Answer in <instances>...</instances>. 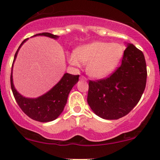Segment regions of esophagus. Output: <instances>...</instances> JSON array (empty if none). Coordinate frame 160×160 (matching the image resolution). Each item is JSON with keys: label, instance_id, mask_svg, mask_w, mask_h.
Returning a JSON list of instances; mask_svg holds the SVG:
<instances>
[{"label": "esophagus", "instance_id": "obj_1", "mask_svg": "<svg viewBox=\"0 0 160 160\" xmlns=\"http://www.w3.org/2000/svg\"><path fill=\"white\" fill-rule=\"evenodd\" d=\"M80 80H84V81H86V78H85V77L82 76H82H80Z\"/></svg>", "mask_w": 160, "mask_h": 160}]
</instances>
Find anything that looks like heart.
<instances>
[{
	"mask_svg": "<svg viewBox=\"0 0 160 160\" xmlns=\"http://www.w3.org/2000/svg\"><path fill=\"white\" fill-rule=\"evenodd\" d=\"M123 52V47L120 43L95 41L75 49L74 55L69 57V62L75 66H80V62L87 64V74L93 78L102 79L117 68Z\"/></svg>",
	"mask_w": 160,
	"mask_h": 160,
	"instance_id": "1",
	"label": "heart"
}]
</instances>
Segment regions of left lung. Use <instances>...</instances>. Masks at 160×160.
I'll use <instances>...</instances> for the list:
<instances>
[{
	"label": "left lung",
	"instance_id": "left-lung-1",
	"mask_svg": "<svg viewBox=\"0 0 160 160\" xmlns=\"http://www.w3.org/2000/svg\"><path fill=\"white\" fill-rule=\"evenodd\" d=\"M147 65L140 49L130 43L122 64L108 78L89 80L87 102L93 112L106 120H118L138 103L147 82Z\"/></svg>",
	"mask_w": 160,
	"mask_h": 160
}]
</instances>
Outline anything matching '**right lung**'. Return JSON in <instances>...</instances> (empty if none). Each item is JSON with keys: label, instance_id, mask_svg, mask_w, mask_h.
Masks as SVG:
<instances>
[{"label": "right lung", "instance_id": "obj_1", "mask_svg": "<svg viewBox=\"0 0 160 160\" xmlns=\"http://www.w3.org/2000/svg\"><path fill=\"white\" fill-rule=\"evenodd\" d=\"M36 35H43L55 39L58 38L56 35L47 32L40 33ZM26 40L27 39L24 40L20 44L14 56V60L16 59L19 48ZM79 77H80L79 75H73L66 73L64 74L61 80L47 93L38 98H27L20 95L16 90L12 82V76L11 74V89L18 105L28 117L39 122H49L56 120L63 111L64 108L67 103L69 92L73 86L78 82Z\"/></svg>", "mask_w": 160, "mask_h": 160}]
</instances>
